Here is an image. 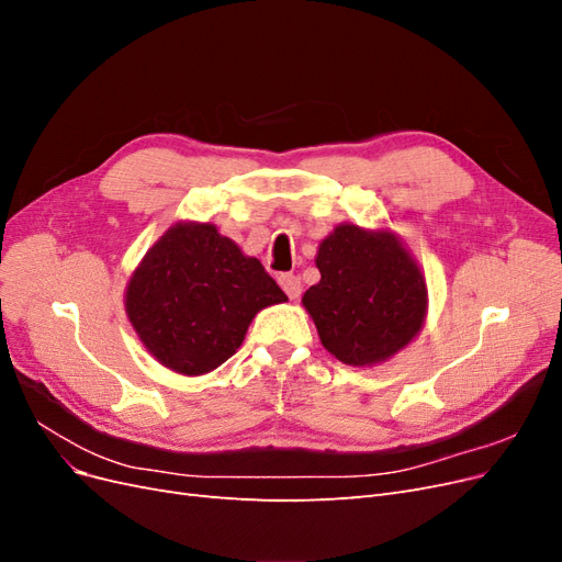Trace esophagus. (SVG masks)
Segmentation results:
<instances>
[{"label": "esophagus", "instance_id": "esophagus-1", "mask_svg": "<svg viewBox=\"0 0 562 562\" xmlns=\"http://www.w3.org/2000/svg\"><path fill=\"white\" fill-rule=\"evenodd\" d=\"M279 283H281V288L285 291V295L291 297V300H297V297L302 295L300 277H295V274H281V277H279Z\"/></svg>", "mask_w": 562, "mask_h": 562}]
</instances>
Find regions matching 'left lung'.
I'll list each match as a JSON object with an SVG mask.
<instances>
[{"instance_id":"8db88e82","label":"left lung","mask_w":562,"mask_h":562,"mask_svg":"<svg viewBox=\"0 0 562 562\" xmlns=\"http://www.w3.org/2000/svg\"><path fill=\"white\" fill-rule=\"evenodd\" d=\"M316 267L321 281L302 304L337 361L382 363L422 330L427 281L396 234L337 225L321 241Z\"/></svg>"}]
</instances>
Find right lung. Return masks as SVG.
<instances>
[{
  "label": "right lung",
  "instance_id": "1",
  "mask_svg": "<svg viewBox=\"0 0 562 562\" xmlns=\"http://www.w3.org/2000/svg\"><path fill=\"white\" fill-rule=\"evenodd\" d=\"M285 293L211 223H178L147 250L126 285V314L155 359L203 375L241 347L250 321Z\"/></svg>",
  "mask_w": 562,
  "mask_h": 562
}]
</instances>
